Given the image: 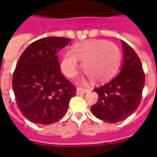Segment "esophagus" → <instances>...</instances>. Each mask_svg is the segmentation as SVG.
<instances>
[{"mask_svg":"<svg viewBox=\"0 0 157 157\" xmlns=\"http://www.w3.org/2000/svg\"><path fill=\"white\" fill-rule=\"evenodd\" d=\"M87 91H88L87 89H84V88H78V89L76 90V94H77V95H81V94H85V93H86Z\"/></svg>","mask_w":157,"mask_h":157,"instance_id":"34e87169","label":"esophagus"}]
</instances>
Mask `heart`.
<instances>
[{
	"mask_svg": "<svg viewBox=\"0 0 157 157\" xmlns=\"http://www.w3.org/2000/svg\"><path fill=\"white\" fill-rule=\"evenodd\" d=\"M81 67L94 82L107 81L118 69L121 52L118 46L105 39H90L72 47L63 56L60 67L63 74L72 78L77 73L79 61Z\"/></svg>",
	"mask_w": 157,
	"mask_h": 157,
	"instance_id": "1",
	"label": "heart"
}]
</instances>
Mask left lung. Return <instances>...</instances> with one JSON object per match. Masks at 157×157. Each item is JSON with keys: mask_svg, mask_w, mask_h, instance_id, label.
Listing matches in <instances>:
<instances>
[{"mask_svg": "<svg viewBox=\"0 0 157 157\" xmlns=\"http://www.w3.org/2000/svg\"><path fill=\"white\" fill-rule=\"evenodd\" d=\"M123 63L120 72L110 81L95 88L98 100L91 106L95 117L108 123H118L132 115L140 104L145 75L138 55L122 41Z\"/></svg>", "mask_w": 157, "mask_h": 157, "instance_id": "obj_1", "label": "left lung"}]
</instances>
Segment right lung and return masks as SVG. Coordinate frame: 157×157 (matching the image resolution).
<instances>
[{"instance_id":"1","label":"right lung","mask_w":157,"mask_h":157,"mask_svg":"<svg viewBox=\"0 0 157 157\" xmlns=\"http://www.w3.org/2000/svg\"><path fill=\"white\" fill-rule=\"evenodd\" d=\"M71 39L48 37L29 45L13 75L17 105L31 123L48 125L59 120L76 95V88L60 72L57 53Z\"/></svg>"}]
</instances>
